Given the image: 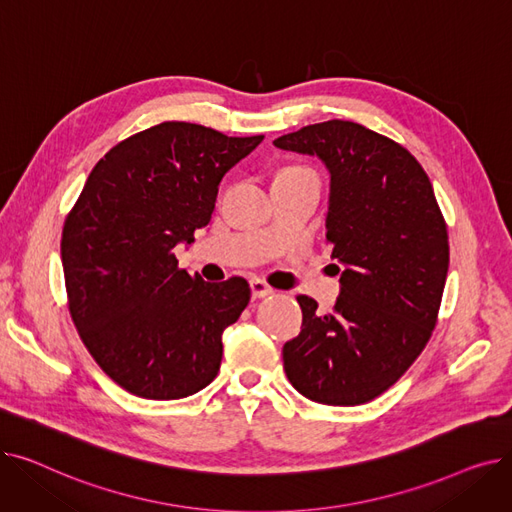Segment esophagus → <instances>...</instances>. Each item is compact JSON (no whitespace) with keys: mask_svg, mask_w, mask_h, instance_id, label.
<instances>
[{"mask_svg":"<svg viewBox=\"0 0 512 512\" xmlns=\"http://www.w3.org/2000/svg\"><path fill=\"white\" fill-rule=\"evenodd\" d=\"M251 294H253V299H263V297H267V294H274V288L267 282L255 278V280H251Z\"/></svg>","mask_w":512,"mask_h":512,"instance_id":"esophagus-1","label":"esophagus"}]
</instances>
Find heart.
Masks as SVG:
<instances>
[{
    "instance_id": "1",
    "label": "heart",
    "mask_w": 512,
    "mask_h": 512,
    "mask_svg": "<svg viewBox=\"0 0 512 512\" xmlns=\"http://www.w3.org/2000/svg\"><path fill=\"white\" fill-rule=\"evenodd\" d=\"M299 168H288V170H284V172H297Z\"/></svg>"
}]
</instances>
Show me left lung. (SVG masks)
Here are the masks:
<instances>
[{"label": "left lung", "mask_w": 512, "mask_h": 512, "mask_svg": "<svg viewBox=\"0 0 512 512\" xmlns=\"http://www.w3.org/2000/svg\"><path fill=\"white\" fill-rule=\"evenodd\" d=\"M274 145L317 155L328 168L326 238L341 265L330 313L297 297L303 326L282 348L284 371L309 400L363 405L413 365L436 328L448 274L446 222L419 161L361 124H311Z\"/></svg>", "instance_id": "left-lung-1"}]
</instances>
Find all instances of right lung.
I'll return each instance as SVG.
<instances>
[{"label": "right lung", "instance_id": "add662e5", "mask_svg": "<svg viewBox=\"0 0 512 512\" xmlns=\"http://www.w3.org/2000/svg\"><path fill=\"white\" fill-rule=\"evenodd\" d=\"M257 137L161 122L107 151L66 215L68 309L97 365L126 392L191 396L213 382L222 334L245 311V278L209 284L178 270L174 247L209 224L224 174Z\"/></svg>", "mask_w": 512, "mask_h": 512}]
</instances>
